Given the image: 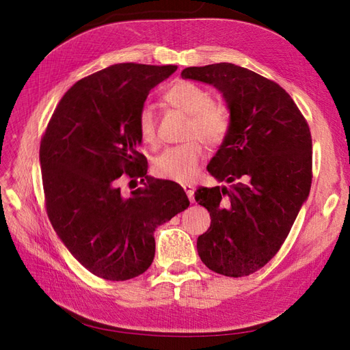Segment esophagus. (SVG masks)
Here are the masks:
<instances>
[{"label":"esophagus","mask_w":350,"mask_h":350,"mask_svg":"<svg viewBox=\"0 0 350 350\" xmlns=\"http://www.w3.org/2000/svg\"><path fill=\"white\" fill-rule=\"evenodd\" d=\"M183 188H184L185 194L188 196L189 201H191V203H194V187L189 185V184H185V185H183Z\"/></svg>","instance_id":"1"}]
</instances>
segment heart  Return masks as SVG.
<instances>
[{"label":"heart","instance_id":"heart-1","mask_svg":"<svg viewBox=\"0 0 350 350\" xmlns=\"http://www.w3.org/2000/svg\"><path fill=\"white\" fill-rule=\"evenodd\" d=\"M165 100L172 108L188 115L183 144L167 147L154 161V172L165 179L176 183H189L198 171L203 157V144L216 147L225 140L229 130V112L224 103L211 100L204 88L191 81H178L165 94ZM143 143L156 144V115L146 105L137 118Z\"/></svg>","mask_w":350,"mask_h":350}]
</instances>
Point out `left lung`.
I'll use <instances>...</instances> for the list:
<instances>
[{
    "label": "left lung",
    "instance_id": "8db88e82",
    "mask_svg": "<svg viewBox=\"0 0 350 350\" xmlns=\"http://www.w3.org/2000/svg\"><path fill=\"white\" fill-rule=\"evenodd\" d=\"M183 79L215 86L230 112L229 130L207 171L226 187H200L211 217L197 239L206 266L229 278L260 270L276 256L312 183L310 126L289 93L229 62L188 67Z\"/></svg>",
    "mask_w": 350,
    "mask_h": 350
}]
</instances>
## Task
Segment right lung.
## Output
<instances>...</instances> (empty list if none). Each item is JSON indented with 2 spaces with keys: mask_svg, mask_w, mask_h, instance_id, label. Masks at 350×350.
<instances>
[{
  "mask_svg": "<svg viewBox=\"0 0 350 350\" xmlns=\"http://www.w3.org/2000/svg\"><path fill=\"white\" fill-rule=\"evenodd\" d=\"M176 66L115 64L79 80L42 135L46 213L71 256L94 276L129 280L154 258V229L189 206L176 183L147 176L137 118ZM146 181L124 196L120 178Z\"/></svg>",
  "mask_w": 350,
  "mask_h": 350,
  "instance_id": "add662e5",
  "label": "right lung"
}]
</instances>
